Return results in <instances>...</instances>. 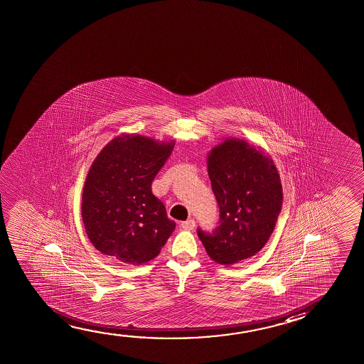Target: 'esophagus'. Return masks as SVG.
Returning <instances> with one entry per match:
<instances>
[{
    "label": "esophagus",
    "mask_w": 364,
    "mask_h": 364,
    "mask_svg": "<svg viewBox=\"0 0 364 364\" xmlns=\"http://www.w3.org/2000/svg\"><path fill=\"white\" fill-rule=\"evenodd\" d=\"M180 225H181L184 230H193L196 228V220L194 219H189V220H185V222L181 223Z\"/></svg>",
    "instance_id": "esophagus-1"
}]
</instances>
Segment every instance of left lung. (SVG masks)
Segmentation results:
<instances>
[{"label": "left lung", "instance_id": "left-lung-1", "mask_svg": "<svg viewBox=\"0 0 364 364\" xmlns=\"http://www.w3.org/2000/svg\"><path fill=\"white\" fill-rule=\"evenodd\" d=\"M208 174L219 225L211 232H196L216 263H239L258 253L274 230L283 204L278 170L248 142L225 140L209 154Z\"/></svg>", "mask_w": 364, "mask_h": 364}]
</instances>
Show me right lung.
<instances>
[{
  "instance_id": "1",
  "label": "right lung",
  "mask_w": 364,
  "mask_h": 364,
  "mask_svg": "<svg viewBox=\"0 0 364 364\" xmlns=\"http://www.w3.org/2000/svg\"><path fill=\"white\" fill-rule=\"evenodd\" d=\"M173 149V142L125 135L97 155L85 181L81 215L99 252L129 264L146 263L160 253L175 222L151 183Z\"/></svg>"
}]
</instances>
